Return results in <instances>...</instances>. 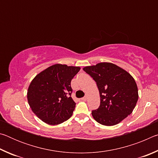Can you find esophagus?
I'll return each instance as SVG.
<instances>
[{"label":"esophagus","mask_w":158,"mask_h":158,"mask_svg":"<svg viewBox=\"0 0 158 158\" xmlns=\"http://www.w3.org/2000/svg\"><path fill=\"white\" fill-rule=\"evenodd\" d=\"M87 99H88V95H85V97H84V98H82L81 100H84V101H85V100H87Z\"/></svg>","instance_id":"34e87169"}]
</instances>
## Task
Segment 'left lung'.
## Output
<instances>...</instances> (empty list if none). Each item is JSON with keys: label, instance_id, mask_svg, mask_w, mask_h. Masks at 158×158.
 <instances>
[{"label": "left lung", "instance_id": "1", "mask_svg": "<svg viewBox=\"0 0 158 158\" xmlns=\"http://www.w3.org/2000/svg\"><path fill=\"white\" fill-rule=\"evenodd\" d=\"M83 69L95 80L100 96V105L92 111L99 123L115 125L132 114L139 95L136 82L130 73L111 63H100Z\"/></svg>", "mask_w": 158, "mask_h": 158}]
</instances>
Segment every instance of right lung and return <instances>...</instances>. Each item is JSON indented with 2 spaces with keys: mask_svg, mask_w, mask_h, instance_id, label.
I'll use <instances>...</instances> for the list:
<instances>
[{
  "mask_svg": "<svg viewBox=\"0 0 158 158\" xmlns=\"http://www.w3.org/2000/svg\"><path fill=\"white\" fill-rule=\"evenodd\" d=\"M79 67L55 64L37 74L29 85L27 99L33 113L49 125H58L73 115L71 81Z\"/></svg>",
  "mask_w": 158,
  "mask_h": 158,
  "instance_id": "add662e5",
  "label": "right lung"
}]
</instances>
